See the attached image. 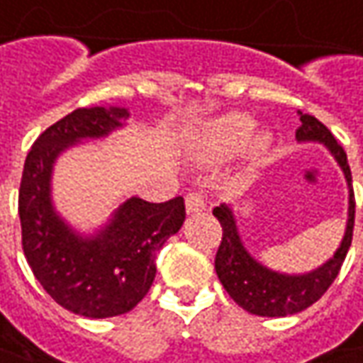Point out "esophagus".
Here are the masks:
<instances>
[{"instance_id": "1", "label": "esophagus", "mask_w": 363, "mask_h": 363, "mask_svg": "<svg viewBox=\"0 0 363 363\" xmlns=\"http://www.w3.org/2000/svg\"><path fill=\"white\" fill-rule=\"evenodd\" d=\"M184 203H186V211H189V213H201V211H205V206H206L205 194L196 193V191L186 194Z\"/></svg>"}]
</instances>
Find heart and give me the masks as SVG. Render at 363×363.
I'll return each instance as SVG.
<instances>
[{
	"label": "heart",
	"instance_id": "1",
	"mask_svg": "<svg viewBox=\"0 0 363 363\" xmlns=\"http://www.w3.org/2000/svg\"><path fill=\"white\" fill-rule=\"evenodd\" d=\"M255 130V120L249 114L241 112H231L223 116L217 122L211 124V128L205 134V150L213 157H225L241 150L251 134ZM267 146V138L257 140V150H263Z\"/></svg>",
	"mask_w": 363,
	"mask_h": 363
}]
</instances>
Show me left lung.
I'll return each mask as SVG.
<instances>
[{"mask_svg": "<svg viewBox=\"0 0 363 363\" xmlns=\"http://www.w3.org/2000/svg\"><path fill=\"white\" fill-rule=\"evenodd\" d=\"M295 136L297 140H315L325 144L335 160L340 162L350 186V217H347L344 241L325 265L306 275H283L263 267L245 251L231 208L225 205L213 208V215L219 219L223 227V237L215 257V269L220 283L235 303H239L245 311L263 318H285L313 306L330 289L331 283L335 281L354 237L356 199L352 186V170L342 144L333 138V134L315 116L309 114H301V128Z\"/></svg>", "mask_w": 363, "mask_h": 363, "instance_id": "1", "label": "left lung"}]
</instances>
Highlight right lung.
<instances>
[{
  "instance_id": "add662e5",
  "label": "right lung",
  "mask_w": 363,
  "mask_h": 363,
  "mask_svg": "<svg viewBox=\"0 0 363 363\" xmlns=\"http://www.w3.org/2000/svg\"><path fill=\"white\" fill-rule=\"evenodd\" d=\"M124 108H78L45 128L28 152L19 184L21 247L35 279L56 303L84 318H114L143 301L157 275L155 255L184 220V201L132 196L106 229L84 239L57 217L50 177L57 155L82 138H100L126 118Z\"/></svg>"
}]
</instances>
